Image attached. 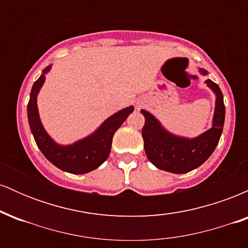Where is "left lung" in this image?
<instances>
[{"label": "left lung", "mask_w": 248, "mask_h": 248, "mask_svg": "<svg viewBox=\"0 0 248 248\" xmlns=\"http://www.w3.org/2000/svg\"><path fill=\"white\" fill-rule=\"evenodd\" d=\"M199 72L203 76L207 75V71L204 69H199ZM205 82L216 94L215 114L212 127L197 138L187 139L173 135L152 113L141 109L146 120L142 128L144 152L148 160L158 169L172 173L189 172L202 166L217 147L225 121L223 93L216 82L210 79Z\"/></svg>", "instance_id": "8db88e82"}]
</instances>
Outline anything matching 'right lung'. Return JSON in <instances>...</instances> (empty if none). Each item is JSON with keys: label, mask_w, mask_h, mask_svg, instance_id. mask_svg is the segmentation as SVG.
Masks as SVG:
<instances>
[{"label": "right lung", "mask_w": 248, "mask_h": 248, "mask_svg": "<svg viewBox=\"0 0 248 248\" xmlns=\"http://www.w3.org/2000/svg\"><path fill=\"white\" fill-rule=\"evenodd\" d=\"M51 65L43 70L42 76L35 81L30 92L29 104H28V120L35 141L43 155L53 166L70 173H86L100 167L107 160L112 148L113 136L119 127L124 124L134 107L129 106L119 110L118 113L104 121L94 133L87 138L75 142L69 146H62L50 138L45 132L37 107V95L45 81V75L49 72Z\"/></svg>", "instance_id": "add662e5"}]
</instances>
